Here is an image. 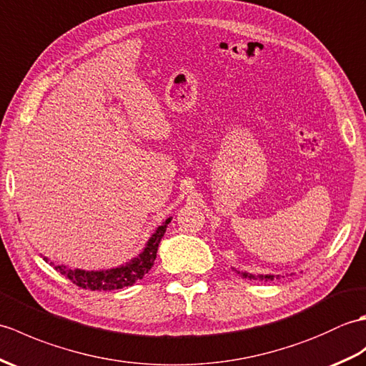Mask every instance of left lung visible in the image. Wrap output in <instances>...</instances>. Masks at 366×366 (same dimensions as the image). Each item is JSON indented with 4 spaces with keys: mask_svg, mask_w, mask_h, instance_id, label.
Wrapping results in <instances>:
<instances>
[{
    "mask_svg": "<svg viewBox=\"0 0 366 366\" xmlns=\"http://www.w3.org/2000/svg\"><path fill=\"white\" fill-rule=\"evenodd\" d=\"M233 271H237V274H239L241 277H244V279H249V280H264V282H271V280H274V279H279V277H282L280 274H277V275H274V274H249V272H246V271H238V269H234L233 267Z\"/></svg>",
    "mask_w": 366,
    "mask_h": 366,
    "instance_id": "obj_1",
    "label": "left lung"
}]
</instances>
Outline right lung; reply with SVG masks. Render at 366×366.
<instances>
[{"label":"right lung","instance_id":"1","mask_svg":"<svg viewBox=\"0 0 366 366\" xmlns=\"http://www.w3.org/2000/svg\"><path fill=\"white\" fill-rule=\"evenodd\" d=\"M172 221V217H167L162 222L155 233L152 234L147 244L137 257L132 258L125 264H120L111 269H100V271H84V269H71L64 264L54 266V269L66 275L69 280L75 283L76 287L92 291H111L125 287H132L134 282L141 280L145 274H149L150 267L155 263L158 246L161 238L164 237L167 224ZM46 262V258H44Z\"/></svg>","mask_w":366,"mask_h":366}]
</instances>
